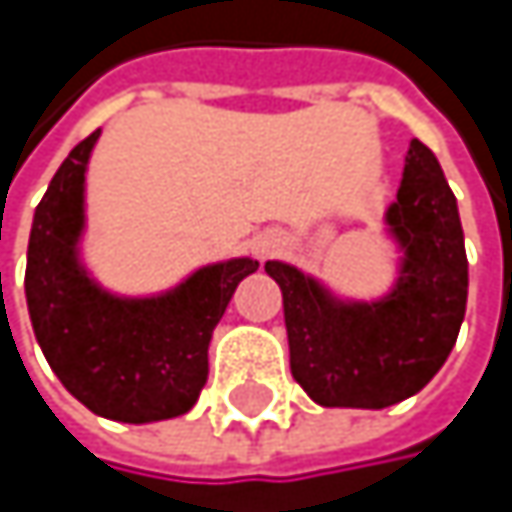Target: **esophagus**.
<instances>
[{
  "label": "esophagus",
  "instance_id": "esophagus-1",
  "mask_svg": "<svg viewBox=\"0 0 512 512\" xmlns=\"http://www.w3.org/2000/svg\"><path fill=\"white\" fill-rule=\"evenodd\" d=\"M252 249H255V255L263 260V257H272L278 255L281 249H284V237L278 234V231H263V234H257L255 240H252Z\"/></svg>",
  "mask_w": 512,
  "mask_h": 512
}]
</instances>
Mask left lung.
Wrapping results in <instances>:
<instances>
[{"label": "left lung", "mask_w": 512, "mask_h": 512, "mask_svg": "<svg viewBox=\"0 0 512 512\" xmlns=\"http://www.w3.org/2000/svg\"><path fill=\"white\" fill-rule=\"evenodd\" d=\"M385 234L400 260L379 299H344L284 260L263 266L284 296L293 379L320 406H394L418 394L457 344L468 299L460 210L439 159L418 139L385 210Z\"/></svg>", "instance_id": "left-lung-1"}]
</instances>
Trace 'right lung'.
I'll return each mask as SVG.
<instances>
[{"label": "right lung", "instance_id": "right-lung-1", "mask_svg": "<svg viewBox=\"0 0 512 512\" xmlns=\"http://www.w3.org/2000/svg\"><path fill=\"white\" fill-rule=\"evenodd\" d=\"M94 130L58 165L41 198L26 255L35 338L61 385L94 415L154 424L189 412L207 382V347L252 257L198 266L151 296L106 290L82 263L85 174Z\"/></svg>", "mask_w": 512, "mask_h": 512}]
</instances>
